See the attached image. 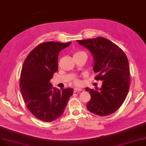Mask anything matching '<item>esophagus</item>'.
Returning <instances> with one entry per match:
<instances>
[{"mask_svg": "<svg viewBox=\"0 0 146 146\" xmlns=\"http://www.w3.org/2000/svg\"><path fill=\"white\" fill-rule=\"evenodd\" d=\"M82 91V89L80 88H74V93H76L78 91Z\"/></svg>", "mask_w": 146, "mask_h": 146, "instance_id": "1", "label": "esophagus"}]
</instances>
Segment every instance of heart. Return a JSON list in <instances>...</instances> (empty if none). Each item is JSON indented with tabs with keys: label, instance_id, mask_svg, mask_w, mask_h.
Returning a JSON list of instances; mask_svg holds the SVG:
<instances>
[{
	"label": "heart",
	"instance_id": "heart-1",
	"mask_svg": "<svg viewBox=\"0 0 146 146\" xmlns=\"http://www.w3.org/2000/svg\"><path fill=\"white\" fill-rule=\"evenodd\" d=\"M81 53H85L84 52H82V51H78V52H76L74 53V56L79 55V54H81ZM73 82L75 85H79V80L78 79H74V80H73Z\"/></svg>",
	"mask_w": 146,
	"mask_h": 146
}]
</instances>
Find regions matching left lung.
<instances>
[{
    "mask_svg": "<svg viewBox=\"0 0 146 146\" xmlns=\"http://www.w3.org/2000/svg\"><path fill=\"white\" fill-rule=\"evenodd\" d=\"M93 55L96 80H102L100 88H86L91 95L87 109L99 116L115 112L123 104L130 84V68L126 54L115 43L103 37L77 40Z\"/></svg>",
    "mask_w": 146,
    "mask_h": 146,
    "instance_id": "obj_1",
    "label": "left lung"
}]
</instances>
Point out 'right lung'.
Returning <instances> with one entry per match:
<instances>
[{
	"instance_id": "obj_1",
	"label": "right lung",
	"mask_w": 146,
	"mask_h": 146,
	"mask_svg": "<svg viewBox=\"0 0 146 146\" xmlns=\"http://www.w3.org/2000/svg\"><path fill=\"white\" fill-rule=\"evenodd\" d=\"M71 42H42L26 57L21 68L20 88L24 102L36 118L50 122L61 117L73 89L53 88L50 82L58 71V54Z\"/></svg>"
}]
</instances>
